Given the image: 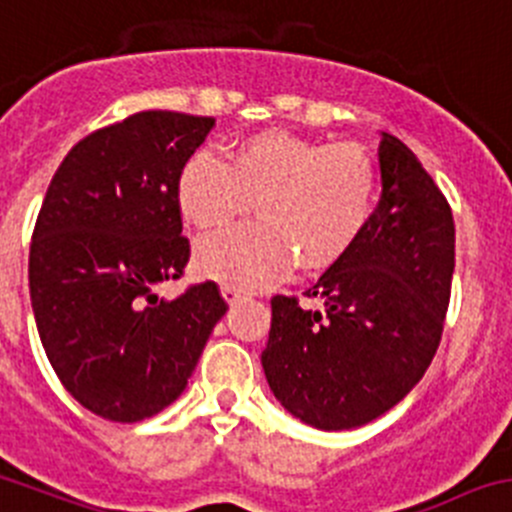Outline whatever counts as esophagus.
Listing matches in <instances>:
<instances>
[{
  "mask_svg": "<svg viewBox=\"0 0 512 512\" xmlns=\"http://www.w3.org/2000/svg\"><path fill=\"white\" fill-rule=\"evenodd\" d=\"M221 294H223V299L228 301V304H238V301H243V299H248V294L243 289H238V286H233V284H226L221 289Z\"/></svg>",
  "mask_w": 512,
  "mask_h": 512,
  "instance_id": "esophagus-1",
  "label": "esophagus"
}]
</instances>
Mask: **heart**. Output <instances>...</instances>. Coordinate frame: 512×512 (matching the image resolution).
I'll return each mask as SVG.
<instances>
[{
  "mask_svg": "<svg viewBox=\"0 0 512 512\" xmlns=\"http://www.w3.org/2000/svg\"><path fill=\"white\" fill-rule=\"evenodd\" d=\"M379 175L354 143L324 145L289 130H261L228 148L188 158L178 203L203 233L221 231L251 208L259 223L198 246L203 274L238 286H264L299 266L304 274L337 264L374 213Z\"/></svg>",
  "mask_w": 512,
  "mask_h": 512,
  "instance_id": "obj_1",
  "label": "heart"
}]
</instances>
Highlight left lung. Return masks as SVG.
<instances>
[{
  "mask_svg": "<svg viewBox=\"0 0 512 512\" xmlns=\"http://www.w3.org/2000/svg\"><path fill=\"white\" fill-rule=\"evenodd\" d=\"M382 198L362 236L306 291L271 299L266 382L316 430L377 420L422 379L440 347L455 271L447 198L394 135L379 140Z\"/></svg>",
  "mask_w": 512,
  "mask_h": 512,
  "instance_id": "1",
  "label": "left lung"
}]
</instances>
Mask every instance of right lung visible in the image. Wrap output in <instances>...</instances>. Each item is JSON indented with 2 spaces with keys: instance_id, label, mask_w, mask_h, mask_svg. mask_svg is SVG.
Instances as JSON below:
<instances>
[{
  "instance_id": "add662e5",
  "label": "right lung",
  "mask_w": 512,
  "mask_h": 512,
  "mask_svg": "<svg viewBox=\"0 0 512 512\" xmlns=\"http://www.w3.org/2000/svg\"><path fill=\"white\" fill-rule=\"evenodd\" d=\"M213 118L145 110L82 138L52 178L29 246L42 347L67 392L110 422L186 389L226 301L213 281L163 299L191 256L178 175Z\"/></svg>"
}]
</instances>
